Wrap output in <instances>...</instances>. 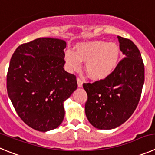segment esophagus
<instances>
[{
	"label": "esophagus",
	"mask_w": 155,
	"mask_h": 155,
	"mask_svg": "<svg viewBox=\"0 0 155 155\" xmlns=\"http://www.w3.org/2000/svg\"><path fill=\"white\" fill-rule=\"evenodd\" d=\"M77 81H78V87H82V86H83V81L81 78H77Z\"/></svg>",
	"instance_id": "1"
}]
</instances>
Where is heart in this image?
<instances>
[{
  "mask_svg": "<svg viewBox=\"0 0 155 155\" xmlns=\"http://www.w3.org/2000/svg\"><path fill=\"white\" fill-rule=\"evenodd\" d=\"M120 57V48L113 42L104 41L85 42L78 45L74 53L67 51L64 61L71 71L81 68V62H85V71L94 81L105 79L115 69Z\"/></svg>",
  "mask_w": 155,
  "mask_h": 155,
  "instance_id": "b5f03b06",
  "label": "heart"
}]
</instances>
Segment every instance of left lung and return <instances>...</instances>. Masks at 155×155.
<instances>
[{
    "instance_id": "1",
    "label": "left lung",
    "mask_w": 155,
    "mask_h": 155,
    "mask_svg": "<svg viewBox=\"0 0 155 155\" xmlns=\"http://www.w3.org/2000/svg\"><path fill=\"white\" fill-rule=\"evenodd\" d=\"M117 38L125 58L105 79L83 84L87 94V118L101 130L116 128L131 116L144 85V66L140 51L130 40Z\"/></svg>"
}]
</instances>
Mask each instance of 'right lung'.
Here are the masks:
<instances>
[{"mask_svg":"<svg viewBox=\"0 0 155 155\" xmlns=\"http://www.w3.org/2000/svg\"><path fill=\"white\" fill-rule=\"evenodd\" d=\"M66 42L40 38L20 45L10 61L7 90L21 120L42 132L57 128L64 117V102L78 87L64 71Z\"/></svg>","mask_w":155,"mask_h":155,"instance_id":"1","label":"right lung"}]
</instances>
